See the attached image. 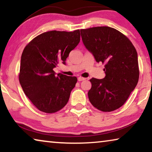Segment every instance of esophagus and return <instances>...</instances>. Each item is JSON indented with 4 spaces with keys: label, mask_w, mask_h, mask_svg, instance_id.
Listing matches in <instances>:
<instances>
[{
    "label": "esophagus",
    "mask_w": 152,
    "mask_h": 152,
    "mask_svg": "<svg viewBox=\"0 0 152 152\" xmlns=\"http://www.w3.org/2000/svg\"><path fill=\"white\" fill-rule=\"evenodd\" d=\"M86 80V78H82V77H78V81H83V80Z\"/></svg>",
    "instance_id": "esophagus-1"
}]
</instances>
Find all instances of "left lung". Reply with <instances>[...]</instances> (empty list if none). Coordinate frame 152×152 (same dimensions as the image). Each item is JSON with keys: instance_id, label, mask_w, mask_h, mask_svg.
<instances>
[{"instance_id": "1", "label": "left lung", "mask_w": 152, "mask_h": 152, "mask_svg": "<svg viewBox=\"0 0 152 152\" xmlns=\"http://www.w3.org/2000/svg\"><path fill=\"white\" fill-rule=\"evenodd\" d=\"M87 50L97 62L104 64L105 77L92 78L89 101L101 111L110 112L124 104L135 89L140 76L137 53L127 36L104 26L81 29Z\"/></svg>"}]
</instances>
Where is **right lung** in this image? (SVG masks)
<instances>
[{
  "label": "right lung",
  "mask_w": 152,
  "mask_h": 152,
  "mask_svg": "<svg viewBox=\"0 0 152 152\" xmlns=\"http://www.w3.org/2000/svg\"><path fill=\"white\" fill-rule=\"evenodd\" d=\"M80 40L79 29L71 32L50 31L37 35L24 48L19 82L25 95L41 111L56 113L68 102L77 78L62 74L56 76L53 69L59 62L65 64Z\"/></svg>",
  "instance_id": "obj_1"
}]
</instances>
